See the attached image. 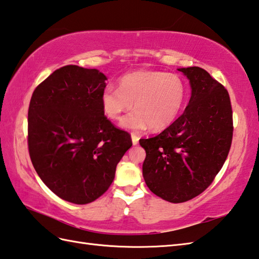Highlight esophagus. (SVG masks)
Masks as SVG:
<instances>
[{
	"mask_svg": "<svg viewBox=\"0 0 259 259\" xmlns=\"http://www.w3.org/2000/svg\"><path fill=\"white\" fill-rule=\"evenodd\" d=\"M131 140H133V145H134V146L138 145V142H139V137L137 136L136 134H131Z\"/></svg>",
	"mask_w": 259,
	"mask_h": 259,
	"instance_id": "obj_1",
	"label": "esophagus"
}]
</instances>
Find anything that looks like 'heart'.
Wrapping results in <instances>:
<instances>
[{
    "label": "heart",
    "mask_w": 259,
    "mask_h": 259,
    "mask_svg": "<svg viewBox=\"0 0 259 259\" xmlns=\"http://www.w3.org/2000/svg\"><path fill=\"white\" fill-rule=\"evenodd\" d=\"M187 99V87L176 74L136 71L119 80V89L108 87L101 93V108L110 120H119L135 103V111L120 121L126 130L161 131L179 117Z\"/></svg>",
    "instance_id": "obj_1"
}]
</instances>
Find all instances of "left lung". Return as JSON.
<instances>
[{
	"label": "left lung",
	"mask_w": 259,
	"mask_h": 259,
	"mask_svg": "<svg viewBox=\"0 0 259 259\" xmlns=\"http://www.w3.org/2000/svg\"><path fill=\"white\" fill-rule=\"evenodd\" d=\"M189 80L191 97L184 113L149 139L144 179L153 194L178 203L200 195L212 183L228 156L233 111L227 90L199 67L180 68Z\"/></svg>",
	"instance_id": "left-lung-1"
}]
</instances>
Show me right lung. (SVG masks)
<instances>
[{
  "label": "right lung",
  "mask_w": 259,
  "mask_h": 259,
  "mask_svg": "<svg viewBox=\"0 0 259 259\" xmlns=\"http://www.w3.org/2000/svg\"><path fill=\"white\" fill-rule=\"evenodd\" d=\"M107 76L65 65L36 87L27 113V145L38 177L61 199L85 205L112 184L133 146L128 133L104 117Z\"/></svg>",
  "instance_id": "right-lung-1"
}]
</instances>
